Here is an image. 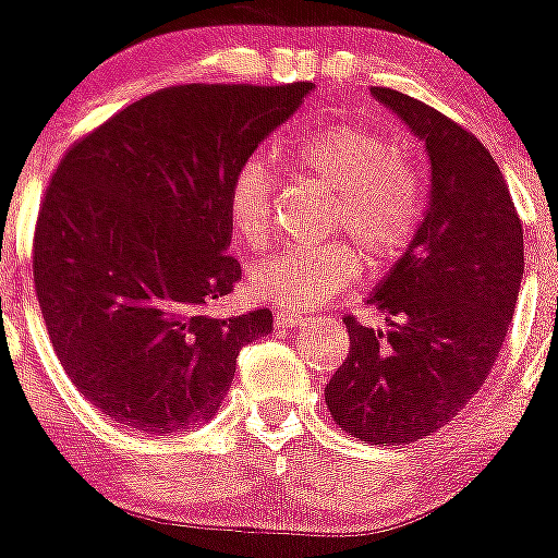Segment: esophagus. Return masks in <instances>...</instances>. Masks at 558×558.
I'll list each match as a JSON object with an SVG mask.
<instances>
[{
	"mask_svg": "<svg viewBox=\"0 0 558 558\" xmlns=\"http://www.w3.org/2000/svg\"><path fill=\"white\" fill-rule=\"evenodd\" d=\"M305 316L298 314V311H278L275 314V325L278 328H294V325H303Z\"/></svg>",
	"mask_w": 558,
	"mask_h": 558,
	"instance_id": "1",
	"label": "esophagus"
}]
</instances>
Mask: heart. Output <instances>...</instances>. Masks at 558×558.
Here are the masks:
<instances>
[{
    "label": "heart",
    "mask_w": 558,
    "mask_h": 558,
    "mask_svg": "<svg viewBox=\"0 0 558 558\" xmlns=\"http://www.w3.org/2000/svg\"><path fill=\"white\" fill-rule=\"evenodd\" d=\"M291 158L336 192L333 228L348 230L366 260L398 258L423 219V183L400 144L361 128H325L303 135ZM275 172L260 155L235 169L228 189V217L244 247H258L272 230ZM361 260L348 244L280 247L250 269V291L278 308H316L348 291Z\"/></svg>",
    "instance_id": "obj_1"
}]
</instances>
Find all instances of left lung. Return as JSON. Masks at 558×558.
I'll return each instance as SVG.
<instances>
[{"label":"left lung","instance_id":"1","mask_svg":"<svg viewBox=\"0 0 558 558\" xmlns=\"http://www.w3.org/2000/svg\"><path fill=\"white\" fill-rule=\"evenodd\" d=\"M373 97L425 144L423 225L366 303L386 328L344 316L350 353L325 389L336 425L369 445L425 439L484 386L523 280V225L484 144L420 99Z\"/></svg>","mask_w":558,"mask_h":558}]
</instances>
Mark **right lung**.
<instances>
[{"label": "right lung", "mask_w": 558, "mask_h": 558, "mask_svg": "<svg viewBox=\"0 0 558 558\" xmlns=\"http://www.w3.org/2000/svg\"><path fill=\"white\" fill-rule=\"evenodd\" d=\"M311 88L172 85L60 160L35 225V291L72 384L119 425L163 436L208 423L239 350L272 330L269 308H208L242 280L230 180Z\"/></svg>", "instance_id": "right-lung-1"}]
</instances>
